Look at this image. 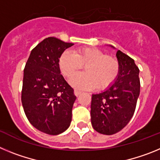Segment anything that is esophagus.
Segmentation results:
<instances>
[{"label":"esophagus","mask_w":160,"mask_h":160,"mask_svg":"<svg viewBox=\"0 0 160 160\" xmlns=\"http://www.w3.org/2000/svg\"><path fill=\"white\" fill-rule=\"evenodd\" d=\"M81 91H79V90H74V94H75L76 96H79L80 94H81Z\"/></svg>","instance_id":"1"}]
</instances>
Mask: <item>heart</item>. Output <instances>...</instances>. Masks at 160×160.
<instances>
[{"label":"heart","instance_id":"heart-1","mask_svg":"<svg viewBox=\"0 0 160 160\" xmlns=\"http://www.w3.org/2000/svg\"><path fill=\"white\" fill-rule=\"evenodd\" d=\"M82 66H86V73L70 79V84L79 90H105L114 83L119 72L118 60L98 48H81L74 52L66 50L59 59L61 70L67 78L74 75Z\"/></svg>","mask_w":160,"mask_h":160}]
</instances>
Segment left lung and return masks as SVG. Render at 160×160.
Returning a JSON list of instances; mask_svg holds the SVG:
<instances>
[{
  "label": "left lung",
  "instance_id": "obj_1",
  "mask_svg": "<svg viewBox=\"0 0 160 160\" xmlns=\"http://www.w3.org/2000/svg\"><path fill=\"white\" fill-rule=\"evenodd\" d=\"M116 58L119 63L118 77L104 91L92 94L90 107L93 128L107 135L118 132L130 122L140 92L139 70L135 61L120 50Z\"/></svg>",
  "mask_w": 160,
  "mask_h": 160
}]
</instances>
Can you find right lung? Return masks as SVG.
<instances>
[{
    "instance_id": "add662e5",
    "label": "right lung",
    "mask_w": 160,
    "mask_h": 160,
    "mask_svg": "<svg viewBox=\"0 0 160 160\" xmlns=\"http://www.w3.org/2000/svg\"><path fill=\"white\" fill-rule=\"evenodd\" d=\"M73 46L53 37L32 49L24 70L22 102L35 128L56 135L69 128L76 100L73 90L61 74L59 58Z\"/></svg>"
}]
</instances>
